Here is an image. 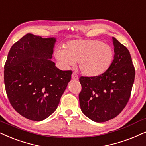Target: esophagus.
Instances as JSON below:
<instances>
[{"mask_svg": "<svg viewBox=\"0 0 146 146\" xmlns=\"http://www.w3.org/2000/svg\"><path fill=\"white\" fill-rule=\"evenodd\" d=\"M72 78L74 80H78V77L76 74H75V73H72Z\"/></svg>", "mask_w": 146, "mask_h": 146, "instance_id": "esophagus-1", "label": "esophagus"}]
</instances>
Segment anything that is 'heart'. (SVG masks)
<instances>
[{
  "instance_id": "b5f03b06",
  "label": "heart",
  "mask_w": 146,
  "mask_h": 146,
  "mask_svg": "<svg viewBox=\"0 0 146 146\" xmlns=\"http://www.w3.org/2000/svg\"><path fill=\"white\" fill-rule=\"evenodd\" d=\"M56 59L64 67L78 63L81 73L95 77L107 70L113 60V51L110 45L93 39H78L69 41L64 48L55 50Z\"/></svg>"
}]
</instances>
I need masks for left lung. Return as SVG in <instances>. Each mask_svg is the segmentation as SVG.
<instances>
[{
  "instance_id": "1",
  "label": "left lung",
  "mask_w": 146,
  "mask_h": 146,
  "mask_svg": "<svg viewBox=\"0 0 146 146\" xmlns=\"http://www.w3.org/2000/svg\"><path fill=\"white\" fill-rule=\"evenodd\" d=\"M114 58L107 71L95 77L80 78L79 101L82 112L93 121L105 122L117 117L129 99L135 68L129 50L115 37Z\"/></svg>"
}]
</instances>
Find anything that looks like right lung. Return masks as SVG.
Returning <instances> with one entry per match:
<instances>
[{"instance_id": "right-lung-1", "label": "right lung", "mask_w": 146, "mask_h": 146, "mask_svg": "<svg viewBox=\"0 0 146 146\" xmlns=\"http://www.w3.org/2000/svg\"><path fill=\"white\" fill-rule=\"evenodd\" d=\"M56 39L26 34L11 47L5 65L4 80L9 101L29 120L50 117L71 80V70L62 71L52 62Z\"/></svg>"}]
</instances>
